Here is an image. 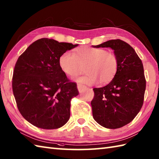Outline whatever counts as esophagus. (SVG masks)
<instances>
[{"label":"esophagus","instance_id":"34e87169","mask_svg":"<svg viewBox=\"0 0 159 159\" xmlns=\"http://www.w3.org/2000/svg\"><path fill=\"white\" fill-rule=\"evenodd\" d=\"M77 88L78 89H79V91L80 92H81L85 88V87L83 85H82V84H78L77 85Z\"/></svg>","mask_w":159,"mask_h":159}]
</instances>
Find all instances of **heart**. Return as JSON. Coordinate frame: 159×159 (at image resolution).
Wrapping results in <instances>:
<instances>
[{"instance_id": "heart-1", "label": "heart", "mask_w": 159, "mask_h": 159, "mask_svg": "<svg viewBox=\"0 0 159 159\" xmlns=\"http://www.w3.org/2000/svg\"><path fill=\"white\" fill-rule=\"evenodd\" d=\"M59 66L70 77L79 75L85 66L87 73L76 79L78 83L92 85L99 80L101 84H105L116 76L118 59L114 52L104 48L83 46L76 48L73 54L70 51L63 52L59 58Z\"/></svg>"}]
</instances>
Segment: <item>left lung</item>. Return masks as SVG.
<instances>
[{
	"label": "left lung",
	"instance_id": "1",
	"mask_svg": "<svg viewBox=\"0 0 159 159\" xmlns=\"http://www.w3.org/2000/svg\"><path fill=\"white\" fill-rule=\"evenodd\" d=\"M93 47L112 48L117 57L118 69L107 85L93 89V117L104 128H119L133 121L143 106L146 87L143 63L133 47L121 39Z\"/></svg>",
	"mask_w": 159,
	"mask_h": 159
}]
</instances>
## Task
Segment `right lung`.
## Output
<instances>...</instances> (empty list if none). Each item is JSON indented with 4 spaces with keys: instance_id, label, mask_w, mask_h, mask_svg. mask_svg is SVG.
I'll use <instances>...</instances> for the list:
<instances>
[{
    "instance_id": "right-lung-1",
    "label": "right lung",
    "mask_w": 159,
    "mask_h": 159,
    "mask_svg": "<svg viewBox=\"0 0 159 159\" xmlns=\"http://www.w3.org/2000/svg\"><path fill=\"white\" fill-rule=\"evenodd\" d=\"M78 44L42 38L20 55L13 70L12 89L25 119L43 129H56L70 119L71 100L79 93L76 83L59 66L63 52Z\"/></svg>"
}]
</instances>
